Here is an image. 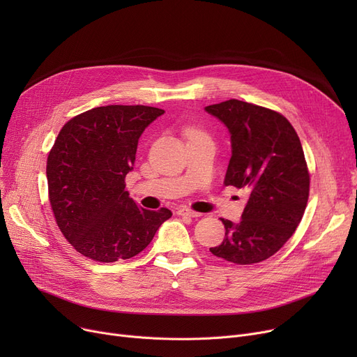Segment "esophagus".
I'll return each instance as SVG.
<instances>
[{
    "mask_svg": "<svg viewBox=\"0 0 357 357\" xmlns=\"http://www.w3.org/2000/svg\"><path fill=\"white\" fill-rule=\"evenodd\" d=\"M178 215H182V217H192V218H195V217H199V213H197V211H192L191 208H186V207H181V208H178Z\"/></svg>",
    "mask_w": 357,
    "mask_h": 357,
    "instance_id": "1",
    "label": "esophagus"
}]
</instances>
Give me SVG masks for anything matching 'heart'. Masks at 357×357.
I'll list each match as a JSON object with an SVG mask.
<instances>
[{"mask_svg": "<svg viewBox=\"0 0 357 357\" xmlns=\"http://www.w3.org/2000/svg\"><path fill=\"white\" fill-rule=\"evenodd\" d=\"M188 135H190V136H197V135H202V133H201V131H198V130H194V128H192V130H190V131H188Z\"/></svg>", "mask_w": 357, "mask_h": 357, "instance_id": "1", "label": "heart"}]
</instances>
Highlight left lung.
<instances>
[{"label":"left lung","instance_id":"left-lung-1","mask_svg":"<svg viewBox=\"0 0 357 357\" xmlns=\"http://www.w3.org/2000/svg\"><path fill=\"white\" fill-rule=\"evenodd\" d=\"M205 111L230 131L224 185L249 195L238 222L221 218L226 236L210 252L237 265L259 264L285 245L304 215L310 174L301 142L282 114L265 107L229 100Z\"/></svg>","mask_w":357,"mask_h":357}]
</instances>
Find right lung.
Here are the masks:
<instances>
[{
  "label": "right lung",
  "instance_id": "right-lung-1",
  "mask_svg": "<svg viewBox=\"0 0 357 357\" xmlns=\"http://www.w3.org/2000/svg\"><path fill=\"white\" fill-rule=\"evenodd\" d=\"M163 112L146 105L97 107L59 131L46 166L49 201L62 234L81 255L102 264L133 257L172 217L167 208L139 207L124 182L142 133Z\"/></svg>",
  "mask_w": 357,
  "mask_h": 357
}]
</instances>
